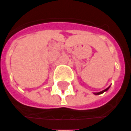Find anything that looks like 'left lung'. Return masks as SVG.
Instances as JSON below:
<instances>
[{
	"instance_id": "8db88e82",
	"label": "left lung",
	"mask_w": 131,
	"mask_h": 131,
	"mask_svg": "<svg viewBox=\"0 0 131 131\" xmlns=\"http://www.w3.org/2000/svg\"><path fill=\"white\" fill-rule=\"evenodd\" d=\"M109 88H110V86H109V87H108V88H106V89H105V90H103V91H101V92H98V93H93V94H94V95H100V94H102V93H103L104 92L107 91L108 90Z\"/></svg>"
}]
</instances>
